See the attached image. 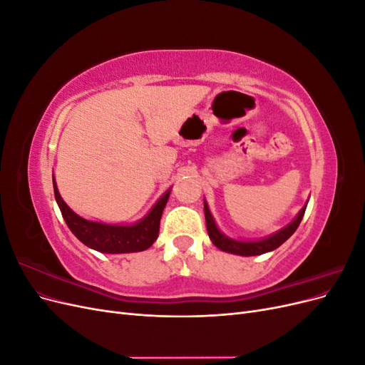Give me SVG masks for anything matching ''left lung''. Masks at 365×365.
I'll return each instance as SVG.
<instances>
[{"instance_id":"1","label":"left lung","mask_w":365,"mask_h":365,"mask_svg":"<svg viewBox=\"0 0 365 365\" xmlns=\"http://www.w3.org/2000/svg\"><path fill=\"white\" fill-rule=\"evenodd\" d=\"M306 205L298 212V215L294 217L292 222H289L286 227H283L282 230L275 231L274 235L263 237V239H257V240H237L233 237L225 236L222 231H220L215 222V219L210 213V208L207 201L204 200V215H205V224H207V231L210 240L213 242V245L216 248H219L220 251H225L230 254H237V256H259V254H264L274 251L275 248H279L283 242L288 240L294 233L295 230L300 225L302 219L304 216L306 212Z\"/></svg>"}]
</instances>
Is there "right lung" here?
<instances>
[{
  "label": "right lung",
  "instance_id": "1",
  "mask_svg": "<svg viewBox=\"0 0 365 365\" xmlns=\"http://www.w3.org/2000/svg\"><path fill=\"white\" fill-rule=\"evenodd\" d=\"M53 189L63 220L67 222L71 233L79 239L83 245L106 254L138 252L152 247L153 242L158 237L163 210L165 204H168L169 195L172 190L169 189L165 192L155 202V205L149 210V213L143 219H140L138 222L130 225H118L96 222V220H88L79 216L62 200L54 178Z\"/></svg>",
  "mask_w": 365,
  "mask_h": 365
}]
</instances>
